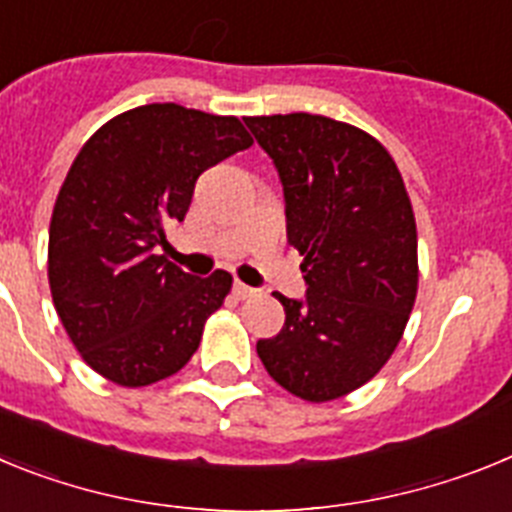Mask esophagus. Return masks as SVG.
Masks as SVG:
<instances>
[{"label": "esophagus", "instance_id": "obj_1", "mask_svg": "<svg viewBox=\"0 0 512 512\" xmlns=\"http://www.w3.org/2000/svg\"><path fill=\"white\" fill-rule=\"evenodd\" d=\"M233 292H235V297H241V300H248V297L256 295V289L248 287V284H243V282H235Z\"/></svg>", "mask_w": 512, "mask_h": 512}]
</instances>
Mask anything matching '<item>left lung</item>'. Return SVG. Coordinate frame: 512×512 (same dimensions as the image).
I'll return each mask as SVG.
<instances>
[{"label":"left lung","instance_id":"obj_1","mask_svg":"<svg viewBox=\"0 0 512 512\" xmlns=\"http://www.w3.org/2000/svg\"><path fill=\"white\" fill-rule=\"evenodd\" d=\"M279 174L287 241L305 261L307 292L256 343L287 392L328 402L387 364L418 292V233L395 161L364 130L323 115L246 117Z\"/></svg>","mask_w":512,"mask_h":512}]
</instances>
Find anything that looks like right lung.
Instances as JSON below:
<instances>
[{"label": "right lung", "instance_id": "right-lung-1", "mask_svg": "<svg viewBox=\"0 0 512 512\" xmlns=\"http://www.w3.org/2000/svg\"><path fill=\"white\" fill-rule=\"evenodd\" d=\"M253 146L238 117L143 104L84 143L48 235L53 305L81 359L122 387L176 374L230 292L217 269L194 277L158 256L210 166Z\"/></svg>", "mask_w": 512, "mask_h": 512}]
</instances>
